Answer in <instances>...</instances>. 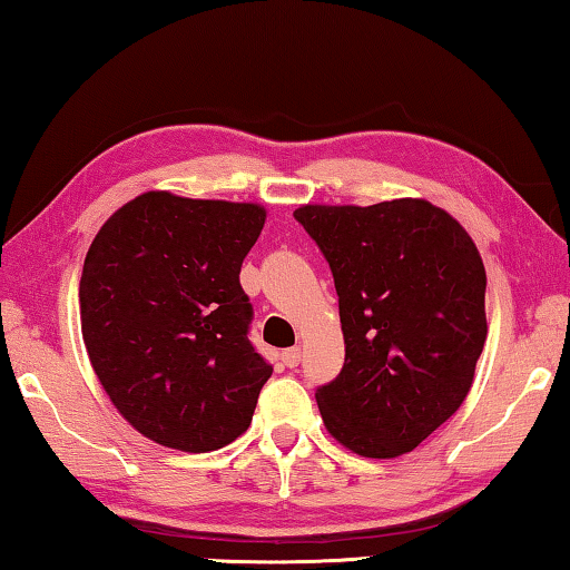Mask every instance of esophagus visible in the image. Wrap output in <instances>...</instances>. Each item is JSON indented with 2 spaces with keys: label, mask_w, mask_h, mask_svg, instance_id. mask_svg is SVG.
<instances>
[{
  "label": "esophagus",
  "mask_w": 570,
  "mask_h": 570,
  "mask_svg": "<svg viewBox=\"0 0 570 570\" xmlns=\"http://www.w3.org/2000/svg\"><path fill=\"white\" fill-rule=\"evenodd\" d=\"M282 362L288 366V370H294V366L302 362V346H292V350H284Z\"/></svg>",
  "instance_id": "esophagus-1"
}]
</instances>
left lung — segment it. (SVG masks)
I'll list each match as a JSON object with an SVG mask.
<instances>
[{
    "label": "left lung",
    "instance_id": "8db88e82",
    "mask_svg": "<svg viewBox=\"0 0 570 570\" xmlns=\"http://www.w3.org/2000/svg\"><path fill=\"white\" fill-rule=\"evenodd\" d=\"M294 218L330 262L344 366L316 390L324 428L362 458H400L465 402L488 336L485 266L424 198L306 204Z\"/></svg>",
    "mask_w": 570,
    "mask_h": 570
}]
</instances>
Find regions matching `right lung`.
<instances>
[{
	"label": "right lung",
	"instance_id": "1",
	"mask_svg": "<svg viewBox=\"0 0 570 570\" xmlns=\"http://www.w3.org/2000/svg\"><path fill=\"white\" fill-rule=\"evenodd\" d=\"M266 220L258 204L148 190L105 220L85 256L90 364L140 435L210 452L244 435L272 364L248 342L238 274Z\"/></svg>",
	"mask_w": 570,
	"mask_h": 570
}]
</instances>
